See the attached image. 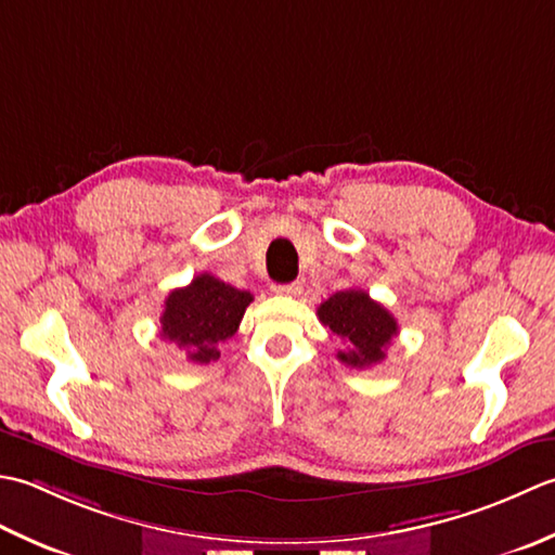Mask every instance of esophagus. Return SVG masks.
Segmentation results:
<instances>
[{
	"label": "esophagus",
	"mask_w": 555,
	"mask_h": 555,
	"mask_svg": "<svg viewBox=\"0 0 555 555\" xmlns=\"http://www.w3.org/2000/svg\"><path fill=\"white\" fill-rule=\"evenodd\" d=\"M275 294H285V297H297L301 294V285L299 282H289V285H273Z\"/></svg>",
	"instance_id": "obj_1"
}]
</instances>
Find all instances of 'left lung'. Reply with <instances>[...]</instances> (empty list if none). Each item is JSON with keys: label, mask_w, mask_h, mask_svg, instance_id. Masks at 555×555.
<instances>
[{"label": "left lung", "mask_w": 555, "mask_h": 555, "mask_svg": "<svg viewBox=\"0 0 555 555\" xmlns=\"http://www.w3.org/2000/svg\"><path fill=\"white\" fill-rule=\"evenodd\" d=\"M319 319L347 345L345 352H337V359L357 369L380 364L386 347L398 335L392 313L364 289L335 292L319 307Z\"/></svg>", "instance_id": "left-lung-1"}]
</instances>
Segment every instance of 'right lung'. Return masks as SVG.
<instances>
[{
  "label": "right lung",
  "mask_w": 555,
  "mask_h": 555,
  "mask_svg": "<svg viewBox=\"0 0 555 555\" xmlns=\"http://www.w3.org/2000/svg\"><path fill=\"white\" fill-rule=\"evenodd\" d=\"M251 301V292L236 289L210 273L196 275L191 285L167 294L160 335L186 349L194 364H210L220 359V347L236 333Z\"/></svg>",
  "instance_id": "1"
}]
</instances>
